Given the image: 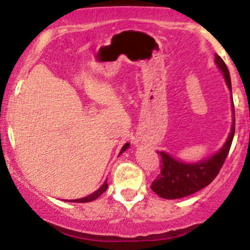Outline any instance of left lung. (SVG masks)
<instances>
[{
  "instance_id": "left-lung-1",
  "label": "left lung",
  "mask_w": 250,
  "mask_h": 250,
  "mask_svg": "<svg viewBox=\"0 0 250 250\" xmlns=\"http://www.w3.org/2000/svg\"><path fill=\"white\" fill-rule=\"evenodd\" d=\"M215 62L223 72L226 84L231 90V78L228 66L218 54H215ZM231 103H232L233 122L231 125L230 134L223 147L208 160H203L197 163H184L173 158L168 153L160 152L162 166H161V174H158L157 178L151 184V190L153 192L166 200L183 198L202 190L216 178L228 157L234 135V105L232 99Z\"/></svg>"
}]
</instances>
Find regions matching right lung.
Returning a JSON list of instances; mask_svg holds the SVG:
<instances>
[{
	"label": "right lung",
	"mask_w": 250,
	"mask_h": 250,
	"mask_svg": "<svg viewBox=\"0 0 250 250\" xmlns=\"http://www.w3.org/2000/svg\"><path fill=\"white\" fill-rule=\"evenodd\" d=\"M128 146H129V144H128V143H127V144H125V145H123V147L121 148V152H120V153L125 152V151L127 150V148H128ZM106 188H107V181L105 180V181H104V184H103V185L100 186V188H98V190L95 191V192H93L92 195L87 196V197L78 198V200H71V201H70V202H77V203H85V202H92V201L97 200V198L99 197V196L102 195V193H104L105 191H106Z\"/></svg>",
	"instance_id": "add662e5"
}]
</instances>
